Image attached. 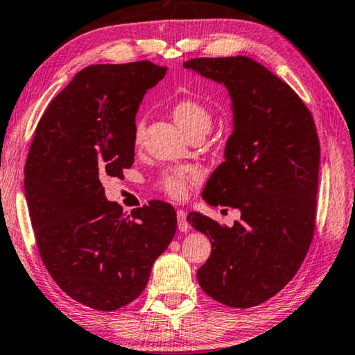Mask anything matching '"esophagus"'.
Wrapping results in <instances>:
<instances>
[{"label": "esophagus", "instance_id": "esophagus-1", "mask_svg": "<svg viewBox=\"0 0 355 355\" xmlns=\"http://www.w3.org/2000/svg\"><path fill=\"white\" fill-rule=\"evenodd\" d=\"M177 219H178V229L182 230V232H187L189 229V224L187 221V213H184V210H177Z\"/></svg>", "mask_w": 355, "mask_h": 355}]
</instances>
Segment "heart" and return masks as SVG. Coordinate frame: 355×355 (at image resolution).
<instances>
[{"label":"heart","mask_w":355,"mask_h":355,"mask_svg":"<svg viewBox=\"0 0 355 355\" xmlns=\"http://www.w3.org/2000/svg\"><path fill=\"white\" fill-rule=\"evenodd\" d=\"M172 115L177 125L183 129L188 136L198 132H208L211 126L213 116L207 107L194 98H182L172 105ZM144 132V123L137 121L136 125V142H139ZM198 178V173L184 168H172L161 178L159 187L172 199H183L188 193V187L193 180Z\"/></svg>","instance_id":"heart-1"}]
</instances>
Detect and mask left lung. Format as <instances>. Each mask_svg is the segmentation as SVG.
Returning <instances> with one entry per match:
<instances>
[{"label": "left lung", "instance_id": "obj_1", "mask_svg": "<svg viewBox=\"0 0 355 355\" xmlns=\"http://www.w3.org/2000/svg\"><path fill=\"white\" fill-rule=\"evenodd\" d=\"M183 66L224 83L234 107L226 159L202 198L239 208L241 216L227 227L189 213L188 223L211 243L199 284L223 305H261L295 277L313 241L320 157L313 115L288 83L248 56Z\"/></svg>", "mask_w": 355, "mask_h": 355}]
</instances>
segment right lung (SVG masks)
<instances>
[{
	"label": "right lung",
	"mask_w": 355,
	"mask_h": 355,
	"mask_svg": "<svg viewBox=\"0 0 355 355\" xmlns=\"http://www.w3.org/2000/svg\"><path fill=\"white\" fill-rule=\"evenodd\" d=\"M167 67L150 61L93 64L72 78L37 123L25 196L44 266L61 291L98 311L142 294L177 229L161 200L123 211L103 182L134 162L136 114Z\"/></svg>",
	"instance_id": "right-lung-1"
}]
</instances>
